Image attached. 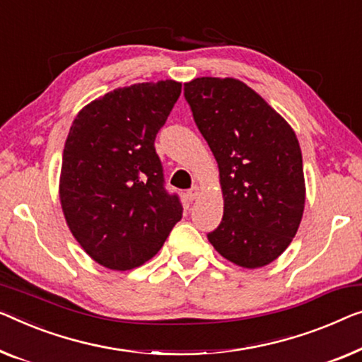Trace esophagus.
Returning a JSON list of instances; mask_svg holds the SVG:
<instances>
[{
    "label": "esophagus",
    "mask_w": 362,
    "mask_h": 362,
    "mask_svg": "<svg viewBox=\"0 0 362 362\" xmlns=\"http://www.w3.org/2000/svg\"><path fill=\"white\" fill-rule=\"evenodd\" d=\"M199 193H202V187L195 185L193 188H190V190H188L187 197H188V199H190V202H193V199H197L199 197Z\"/></svg>",
    "instance_id": "esophagus-1"
}]
</instances>
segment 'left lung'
Returning a JSON list of instances; mask_svg holds the SVG:
<instances>
[{
  "label": "left lung",
  "instance_id": "obj_1",
  "mask_svg": "<svg viewBox=\"0 0 362 362\" xmlns=\"http://www.w3.org/2000/svg\"><path fill=\"white\" fill-rule=\"evenodd\" d=\"M183 95L219 167L224 214L208 240L235 265L265 267L288 249L304 213L294 129L239 79L197 78Z\"/></svg>",
  "mask_w": 362,
  "mask_h": 362
}]
</instances>
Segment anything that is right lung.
<instances>
[{
	"label": "right lung",
	"mask_w": 362,
	"mask_h": 362,
	"mask_svg": "<svg viewBox=\"0 0 362 362\" xmlns=\"http://www.w3.org/2000/svg\"><path fill=\"white\" fill-rule=\"evenodd\" d=\"M180 93L174 79L118 88L86 105L69 128L62 209L74 239L102 267H141L182 219L154 148Z\"/></svg>",
	"instance_id": "add662e5"
}]
</instances>
